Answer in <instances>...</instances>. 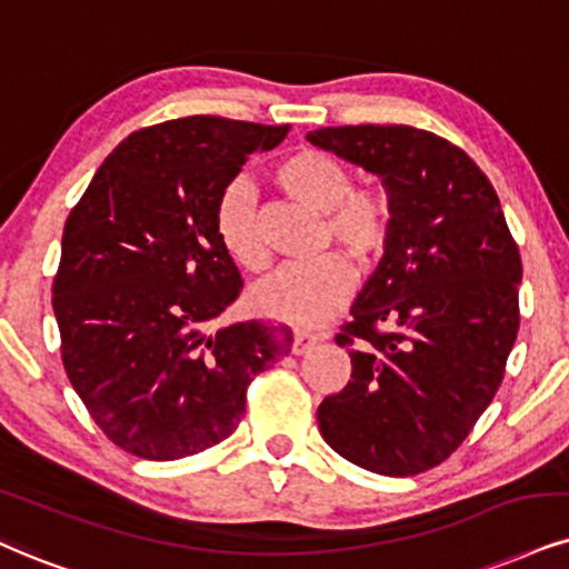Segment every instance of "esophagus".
<instances>
[{
	"label": "esophagus",
	"mask_w": 569,
	"mask_h": 569,
	"mask_svg": "<svg viewBox=\"0 0 569 569\" xmlns=\"http://www.w3.org/2000/svg\"><path fill=\"white\" fill-rule=\"evenodd\" d=\"M319 340H321L319 335H313V332H296V338H292V353L303 356V353H308V350H311L313 346H317Z\"/></svg>",
	"instance_id": "obj_1"
}]
</instances>
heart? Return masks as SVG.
I'll return each instance as SVG.
<instances>
[{
    "label": "heart",
    "instance_id": "b5f03b06",
    "mask_svg": "<svg viewBox=\"0 0 569 569\" xmlns=\"http://www.w3.org/2000/svg\"><path fill=\"white\" fill-rule=\"evenodd\" d=\"M284 194L308 208L325 210V234L338 240L359 263L375 261L390 237V202L377 189H353L348 166L329 152H292L273 171ZM216 237L234 263L261 271L269 252L256 223V192L234 179L221 192L213 216ZM356 271L342 252H325L308 263H287L250 292L263 317L298 327H317L346 303Z\"/></svg>",
    "mask_w": 569,
    "mask_h": 569
}]
</instances>
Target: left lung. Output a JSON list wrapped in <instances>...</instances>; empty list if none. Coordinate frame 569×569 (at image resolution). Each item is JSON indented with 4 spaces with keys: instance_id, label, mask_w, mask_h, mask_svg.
I'll list each match as a JSON object with an SVG mask.
<instances>
[{
    "instance_id": "1",
    "label": "left lung",
    "mask_w": 569,
    "mask_h": 569,
    "mask_svg": "<svg viewBox=\"0 0 569 569\" xmlns=\"http://www.w3.org/2000/svg\"><path fill=\"white\" fill-rule=\"evenodd\" d=\"M382 179L390 237L340 327L350 382L321 401V438L348 461L409 478L446 461L493 401L520 329L522 261L486 173L413 126L306 137Z\"/></svg>"
}]
</instances>
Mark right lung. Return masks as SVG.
I'll return each instance as SVG.
<instances>
[{
    "mask_svg": "<svg viewBox=\"0 0 569 569\" xmlns=\"http://www.w3.org/2000/svg\"><path fill=\"white\" fill-rule=\"evenodd\" d=\"M290 126L189 116L129 134L62 229L52 308L62 367L123 451L173 461L240 425L248 385L290 353L284 325H208L242 277L216 237L221 192Z\"/></svg>",
    "mask_w": 569,
    "mask_h": 569,
    "instance_id": "1",
    "label": "right lung"
}]
</instances>
